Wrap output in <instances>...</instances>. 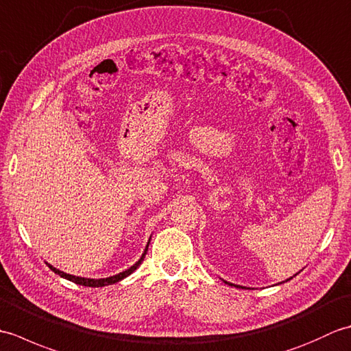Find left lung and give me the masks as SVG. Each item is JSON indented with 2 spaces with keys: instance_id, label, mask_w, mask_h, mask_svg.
I'll return each mask as SVG.
<instances>
[{
  "instance_id": "8db88e82",
  "label": "left lung",
  "mask_w": 351,
  "mask_h": 351,
  "mask_svg": "<svg viewBox=\"0 0 351 351\" xmlns=\"http://www.w3.org/2000/svg\"><path fill=\"white\" fill-rule=\"evenodd\" d=\"M288 280H289V279H288ZM226 283H228V282H226ZM229 285H232V283H229Z\"/></svg>"
}]
</instances>
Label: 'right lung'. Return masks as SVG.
I'll list each match as a JSON object with an SVG mask.
<instances>
[{"mask_svg": "<svg viewBox=\"0 0 351 351\" xmlns=\"http://www.w3.org/2000/svg\"><path fill=\"white\" fill-rule=\"evenodd\" d=\"M147 245H149V244H147ZM147 245H146L145 253H143V255H141V258H140V259L137 261V263L134 264L132 267H130L128 270H125V271L119 273V274H114V276H110V278H106V279H87V278H78V276H72V274H68V273H63V271H60V270H57V268H54V267L49 265V264H48V267H49L51 270L54 271L56 274L62 276V278L68 279V280H71V282H73V283H78V285H83V287H92V288L107 287V285H111V283H116V282H119V280L125 279L126 276H130L134 270H137V267L141 264V261L145 259V255H146V252H147Z\"/></svg>", "mask_w": 351, "mask_h": 351, "instance_id": "right-lung-1", "label": "right lung"}]
</instances>
